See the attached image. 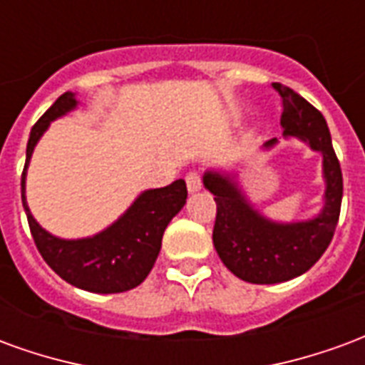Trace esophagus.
<instances>
[{"label": "esophagus", "mask_w": 365, "mask_h": 365, "mask_svg": "<svg viewBox=\"0 0 365 365\" xmlns=\"http://www.w3.org/2000/svg\"><path fill=\"white\" fill-rule=\"evenodd\" d=\"M185 183H187V191L195 193V191L201 190V175L197 172H190V174L185 175Z\"/></svg>", "instance_id": "34e87169"}]
</instances>
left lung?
Masks as SVG:
<instances>
[{
	"label": "left lung",
	"mask_w": 365,
	"mask_h": 365,
	"mask_svg": "<svg viewBox=\"0 0 365 365\" xmlns=\"http://www.w3.org/2000/svg\"><path fill=\"white\" fill-rule=\"evenodd\" d=\"M283 99V138H297L322 158V207L309 219L274 221L254 205L242 187L237 168H211L203 174V185L215 195L217 219L213 245L222 264L248 283L289 282L303 275L329 248L342 203V172L327 120L307 99L282 83H274ZM277 138L264 143L269 152Z\"/></svg>",
	"instance_id": "8db88e82"
}]
</instances>
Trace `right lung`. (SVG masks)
Returning a JSON list of instances; mask_svg holds the SVG:
<instances>
[{
  "label": "right lung",
  "mask_w": 365,
  "mask_h": 365,
  "mask_svg": "<svg viewBox=\"0 0 365 365\" xmlns=\"http://www.w3.org/2000/svg\"><path fill=\"white\" fill-rule=\"evenodd\" d=\"M78 105L76 93L66 91L31 128L21 199L38 252L64 282L90 293H123L135 289L150 274L162 248L164 230L185 205L187 187L183 180H175L166 187L140 191L119 219L91 237L60 238L43 229L27 203L29 164L52 120L76 111Z\"/></svg>",
  "instance_id": "right-lung-1"
}]
</instances>
